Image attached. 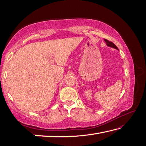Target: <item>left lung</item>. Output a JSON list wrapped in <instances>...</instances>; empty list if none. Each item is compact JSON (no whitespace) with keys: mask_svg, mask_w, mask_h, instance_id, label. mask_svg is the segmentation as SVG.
Instances as JSON below:
<instances>
[{"mask_svg":"<svg viewBox=\"0 0 146 146\" xmlns=\"http://www.w3.org/2000/svg\"><path fill=\"white\" fill-rule=\"evenodd\" d=\"M104 40H105V42H106V44H107V46H110V47H112V48H115V49H118V48H117V46H116L112 42H111V41H108V40H107V39H104Z\"/></svg>","mask_w":146,"mask_h":146,"instance_id":"8db88e82","label":"left lung"}]
</instances>
